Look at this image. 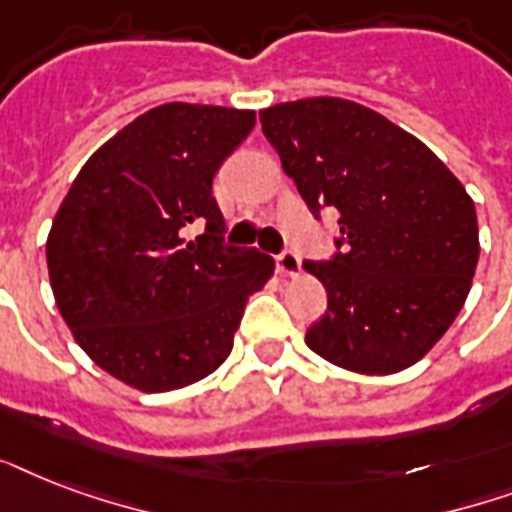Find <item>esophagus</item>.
Listing matches in <instances>:
<instances>
[{
  "label": "esophagus",
  "mask_w": 512,
  "mask_h": 512,
  "mask_svg": "<svg viewBox=\"0 0 512 512\" xmlns=\"http://www.w3.org/2000/svg\"><path fill=\"white\" fill-rule=\"evenodd\" d=\"M276 268H279L284 276H297L300 268H303V260H300V255L292 252V249H284L281 255H276Z\"/></svg>",
  "instance_id": "1"
}]
</instances>
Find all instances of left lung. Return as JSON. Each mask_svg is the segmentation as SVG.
<instances>
[{
    "instance_id": "8db88e82",
    "label": "left lung",
    "mask_w": 512,
    "mask_h": 512,
    "mask_svg": "<svg viewBox=\"0 0 512 512\" xmlns=\"http://www.w3.org/2000/svg\"><path fill=\"white\" fill-rule=\"evenodd\" d=\"M260 122L313 215L340 212L342 252L303 263L327 287L308 348L358 374L417 364L473 284L481 247L468 191L422 140L353 100L279 103Z\"/></svg>"
}]
</instances>
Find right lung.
<instances>
[{
	"instance_id": "1",
	"label": "right lung",
	"mask_w": 512,
	"mask_h": 512,
	"mask_svg": "<svg viewBox=\"0 0 512 512\" xmlns=\"http://www.w3.org/2000/svg\"><path fill=\"white\" fill-rule=\"evenodd\" d=\"M252 127L255 111L151 108L87 159L52 220L60 316L130 388L164 393L215 372L249 295L273 276V257L225 244L212 196V177Z\"/></svg>"
}]
</instances>
